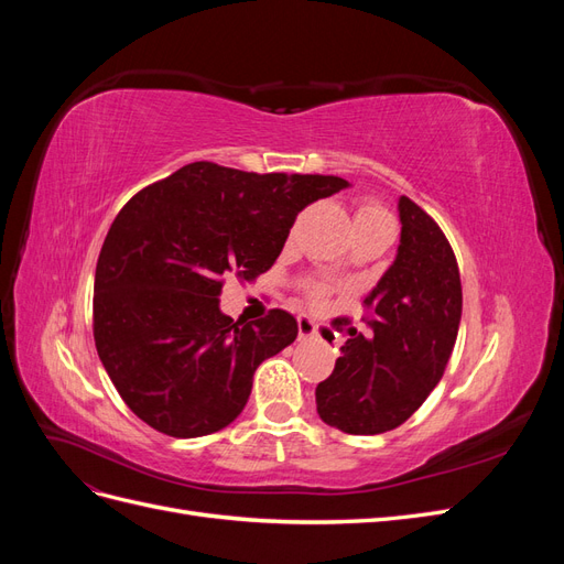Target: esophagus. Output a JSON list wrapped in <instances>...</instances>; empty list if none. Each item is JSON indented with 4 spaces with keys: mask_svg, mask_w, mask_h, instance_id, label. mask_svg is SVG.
<instances>
[{
    "mask_svg": "<svg viewBox=\"0 0 564 564\" xmlns=\"http://www.w3.org/2000/svg\"><path fill=\"white\" fill-rule=\"evenodd\" d=\"M299 338L301 340L317 338V327H315V322L311 317H305V315L299 317Z\"/></svg>",
    "mask_w": 564,
    "mask_h": 564,
    "instance_id": "obj_1",
    "label": "esophagus"
}]
</instances>
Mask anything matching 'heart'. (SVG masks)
<instances>
[{
	"mask_svg": "<svg viewBox=\"0 0 564 564\" xmlns=\"http://www.w3.org/2000/svg\"><path fill=\"white\" fill-rule=\"evenodd\" d=\"M377 218H388L386 209L379 207L377 202H362L360 207H357V212H355V226L357 224H365V220H377ZM308 296H311V301L319 303L322 296H324V289L322 286H313Z\"/></svg>",
	"mask_w": 564,
	"mask_h": 564,
	"instance_id": "1",
	"label": "heart"
}]
</instances>
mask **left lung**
Listing matches in <instances>:
<instances>
[{
  "instance_id": "obj_1",
  "label": "left lung",
  "mask_w": 564,
  "mask_h": 564,
  "mask_svg": "<svg viewBox=\"0 0 564 564\" xmlns=\"http://www.w3.org/2000/svg\"><path fill=\"white\" fill-rule=\"evenodd\" d=\"M400 247L365 299L371 332L348 327L329 379L315 390L324 423L350 435L398 429L440 383L460 322V275L445 232L409 197H400Z\"/></svg>"
}]
</instances>
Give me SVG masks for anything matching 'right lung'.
<instances>
[{
  "label": "right lung",
  "instance_id": "add662e5",
  "mask_svg": "<svg viewBox=\"0 0 564 564\" xmlns=\"http://www.w3.org/2000/svg\"><path fill=\"white\" fill-rule=\"evenodd\" d=\"M348 185L193 162L124 204L96 263L94 338L135 416L202 437L242 414L256 367L294 344L299 324L280 308L256 322L224 315V278H259L299 212Z\"/></svg>",
  "mask_w": 564,
  "mask_h": 564
}]
</instances>
